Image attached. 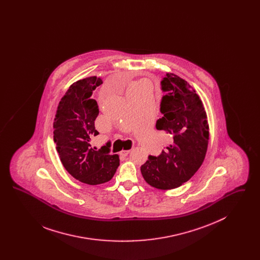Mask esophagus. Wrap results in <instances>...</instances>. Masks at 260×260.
<instances>
[{"label":"esophagus","mask_w":260,"mask_h":260,"mask_svg":"<svg viewBox=\"0 0 260 260\" xmlns=\"http://www.w3.org/2000/svg\"><path fill=\"white\" fill-rule=\"evenodd\" d=\"M128 153H129V150H122V151L120 152V156L126 157V156L128 155Z\"/></svg>","instance_id":"obj_1"}]
</instances>
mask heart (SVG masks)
<instances>
[{"label":"heart","mask_w":260,"mask_h":260,"mask_svg":"<svg viewBox=\"0 0 260 260\" xmlns=\"http://www.w3.org/2000/svg\"><path fill=\"white\" fill-rule=\"evenodd\" d=\"M140 86H144L143 82H138L137 84H136V85H135V87H140Z\"/></svg>","instance_id":"heart-1"}]
</instances>
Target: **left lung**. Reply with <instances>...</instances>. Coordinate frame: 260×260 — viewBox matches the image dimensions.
I'll list each match as a JSON object with an SVG mask.
<instances>
[{
  "label": "left lung",
  "mask_w": 260,
  "mask_h": 260,
  "mask_svg": "<svg viewBox=\"0 0 260 260\" xmlns=\"http://www.w3.org/2000/svg\"><path fill=\"white\" fill-rule=\"evenodd\" d=\"M161 85L166 94L156 128L170 135L172 140L160 156H149L140 171L149 185L170 190L187 182L202 166L210 127L202 100L185 80L167 73Z\"/></svg>",
  "instance_id": "left-lung-1"
}]
</instances>
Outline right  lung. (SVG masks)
Returning a JSON list of instances; mask_svg holds the SVG:
<instances>
[{"mask_svg":"<svg viewBox=\"0 0 260 260\" xmlns=\"http://www.w3.org/2000/svg\"><path fill=\"white\" fill-rule=\"evenodd\" d=\"M96 76L72 84L60 99L53 122V140L65 170L79 181L98 185L111 180L116 173L119 155H110V142L94 150L90 140L98 136L94 121L99 105L90 99L92 91L102 84Z\"/></svg>","mask_w":260,"mask_h":260,"instance_id":"right-lung-1","label":"right lung"}]
</instances>
